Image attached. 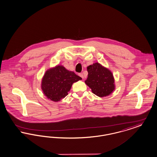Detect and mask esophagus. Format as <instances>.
Listing matches in <instances>:
<instances>
[{
  "label": "esophagus",
  "mask_w": 157,
  "mask_h": 157,
  "mask_svg": "<svg viewBox=\"0 0 157 157\" xmlns=\"http://www.w3.org/2000/svg\"><path fill=\"white\" fill-rule=\"evenodd\" d=\"M79 75L80 77H81L82 79H83V75L82 73H81V74H79Z\"/></svg>",
  "instance_id": "esophagus-1"
}]
</instances>
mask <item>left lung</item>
<instances>
[{
	"mask_svg": "<svg viewBox=\"0 0 157 157\" xmlns=\"http://www.w3.org/2000/svg\"><path fill=\"white\" fill-rule=\"evenodd\" d=\"M88 72L85 83L96 95L103 97L109 95L115 89L114 79L110 71L98 63L87 67Z\"/></svg>",
	"mask_w": 157,
	"mask_h": 157,
	"instance_id": "left-lung-1",
	"label": "left lung"
}]
</instances>
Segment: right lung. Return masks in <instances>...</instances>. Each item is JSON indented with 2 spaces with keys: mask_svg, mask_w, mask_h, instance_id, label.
Wrapping results in <instances>:
<instances>
[{
  "mask_svg": "<svg viewBox=\"0 0 157 157\" xmlns=\"http://www.w3.org/2000/svg\"><path fill=\"white\" fill-rule=\"evenodd\" d=\"M82 78L62 65L47 70L41 82V89L47 98L53 101L64 98L74 82Z\"/></svg>",
  "mask_w": 157,
  "mask_h": 157,
  "instance_id": "obj_1",
  "label": "right lung"
}]
</instances>
